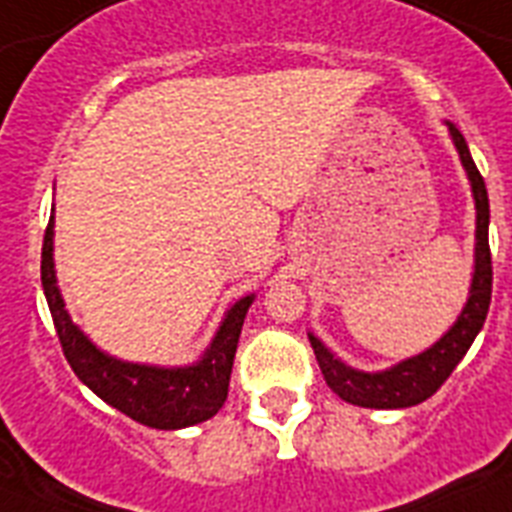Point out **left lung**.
<instances>
[{
  "label": "left lung",
  "instance_id": "left-lung-1",
  "mask_svg": "<svg viewBox=\"0 0 512 512\" xmlns=\"http://www.w3.org/2000/svg\"><path fill=\"white\" fill-rule=\"evenodd\" d=\"M452 140L460 159L468 170L470 185H473V199H476V273L470 284L468 305L462 308L460 319L454 321V327L446 332L441 340L428 348L420 356L401 361L393 369L385 372H356L329 353L321 340L308 335L311 348L316 353V361L321 366V374L332 390L342 401L356 406H369V409H404V406H417L428 401L446 377L454 372V366L460 364L462 356L468 353L476 335L481 332L492 303V249H489V193L476 162L468 151V143L462 138V132L449 124Z\"/></svg>",
  "mask_w": 512,
  "mask_h": 512
}]
</instances>
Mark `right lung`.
Here are the masks:
<instances>
[{
    "label": "right lung",
    "instance_id": "obj_1",
    "mask_svg": "<svg viewBox=\"0 0 512 512\" xmlns=\"http://www.w3.org/2000/svg\"><path fill=\"white\" fill-rule=\"evenodd\" d=\"M52 225L55 223L50 217L42 244V287L63 356L76 377L106 404L148 428L177 430L215 417L217 409L228 398L236 345H239L241 324L252 305V297H244L228 311L223 327L217 329L215 340L201 356L199 364L180 366V369L124 364L100 353L79 332V327L63 308V297L58 292L55 268H52Z\"/></svg>",
    "mask_w": 512,
    "mask_h": 512
}]
</instances>
